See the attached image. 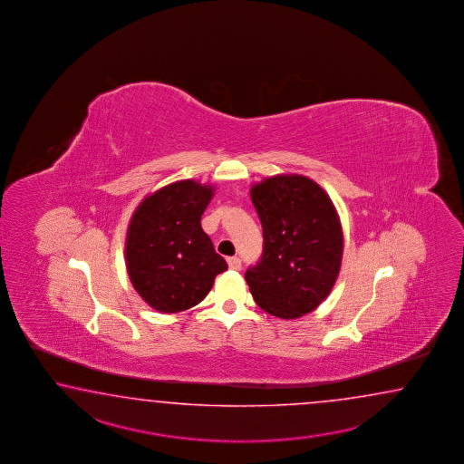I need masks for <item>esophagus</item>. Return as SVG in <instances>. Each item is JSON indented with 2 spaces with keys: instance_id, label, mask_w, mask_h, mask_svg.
<instances>
[{
  "instance_id": "esophagus-1",
  "label": "esophagus",
  "mask_w": 464,
  "mask_h": 464,
  "mask_svg": "<svg viewBox=\"0 0 464 464\" xmlns=\"http://www.w3.org/2000/svg\"><path fill=\"white\" fill-rule=\"evenodd\" d=\"M227 264L230 270H240V266H242V264H240V258H238V256H228Z\"/></svg>"
}]
</instances>
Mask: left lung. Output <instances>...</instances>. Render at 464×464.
<instances>
[{"label": "left lung", "mask_w": 464, "mask_h": 464, "mask_svg": "<svg viewBox=\"0 0 464 464\" xmlns=\"http://www.w3.org/2000/svg\"><path fill=\"white\" fill-rule=\"evenodd\" d=\"M264 228V254L246 280L256 305L294 320L314 312L335 285L343 230L324 188L302 174H276L252 184Z\"/></svg>", "instance_id": "obj_1"}]
</instances>
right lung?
I'll list each match as a JSON object with an SVG mask.
<instances>
[{
  "label": "right lung",
  "instance_id": "obj_1",
  "mask_svg": "<svg viewBox=\"0 0 464 464\" xmlns=\"http://www.w3.org/2000/svg\"><path fill=\"white\" fill-rule=\"evenodd\" d=\"M214 194L212 184L182 179L148 194L132 212L124 246L129 280L160 314L198 305L227 270L200 226Z\"/></svg>",
  "mask_w": 464,
  "mask_h": 464
}]
</instances>
